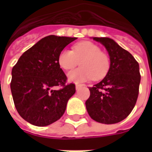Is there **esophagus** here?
I'll return each instance as SVG.
<instances>
[{
	"label": "esophagus",
	"instance_id": "1",
	"mask_svg": "<svg viewBox=\"0 0 152 152\" xmlns=\"http://www.w3.org/2000/svg\"><path fill=\"white\" fill-rule=\"evenodd\" d=\"M82 86H84V85H76V89H80Z\"/></svg>",
	"mask_w": 152,
	"mask_h": 152
}]
</instances>
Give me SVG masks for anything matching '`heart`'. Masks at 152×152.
Instances as JSON below:
<instances>
[{"label":"heart","instance_id":"b5f03b06","mask_svg":"<svg viewBox=\"0 0 152 152\" xmlns=\"http://www.w3.org/2000/svg\"><path fill=\"white\" fill-rule=\"evenodd\" d=\"M58 61L59 66L66 71L73 69L80 62L81 67L67 74L68 80L73 83L102 79L108 73L111 66L108 55L90 41L76 43L73 46V50L64 49L60 52Z\"/></svg>","mask_w":152,"mask_h":152}]
</instances>
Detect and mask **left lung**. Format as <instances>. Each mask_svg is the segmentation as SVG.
I'll return each mask as SVG.
<instances>
[{
	"mask_svg": "<svg viewBox=\"0 0 152 152\" xmlns=\"http://www.w3.org/2000/svg\"><path fill=\"white\" fill-rule=\"evenodd\" d=\"M108 52L111 66L107 76L89 87L90 96L86 109L94 121L102 124H115L130 114L137 102L141 76L139 65L134 56L114 40L93 37Z\"/></svg>",
	"mask_w": 152,
	"mask_h": 152,
	"instance_id": "obj_1",
	"label": "left lung"
}]
</instances>
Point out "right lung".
I'll list each match as a JSON object with an SVG mask.
<instances>
[{
    "label": "right lung",
    "instance_id": "add662e5",
    "mask_svg": "<svg viewBox=\"0 0 152 152\" xmlns=\"http://www.w3.org/2000/svg\"><path fill=\"white\" fill-rule=\"evenodd\" d=\"M76 39L45 37L23 53L13 67L10 89L15 106L30 124L46 126L59 120L76 93L74 84H65L66 76L58 61L60 52ZM59 85L62 89H53Z\"/></svg>",
    "mask_w": 152,
    "mask_h": 152
}]
</instances>
